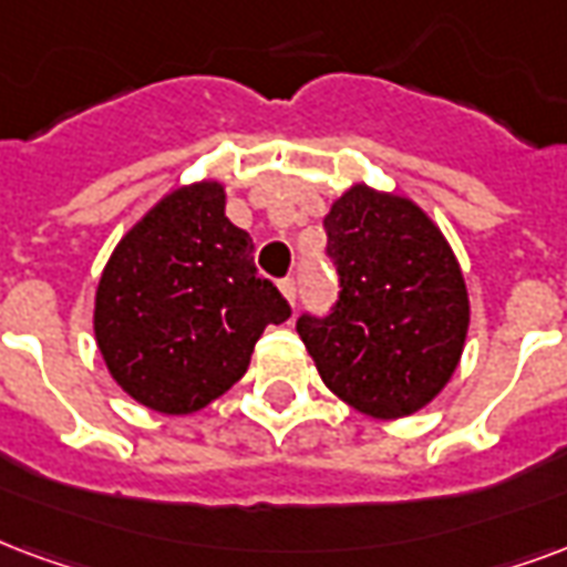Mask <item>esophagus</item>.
<instances>
[{"mask_svg":"<svg viewBox=\"0 0 567 567\" xmlns=\"http://www.w3.org/2000/svg\"><path fill=\"white\" fill-rule=\"evenodd\" d=\"M279 291H282L285 300H288V303L295 306V300H297V282H295V279H291V276H288V279H282V282H279Z\"/></svg>","mask_w":567,"mask_h":567,"instance_id":"1","label":"esophagus"}]
</instances>
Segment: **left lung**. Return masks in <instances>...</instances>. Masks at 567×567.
Instances as JSON below:
<instances>
[{
	"instance_id": "obj_1",
	"label": "left lung",
	"mask_w": 567,
	"mask_h": 567,
	"mask_svg": "<svg viewBox=\"0 0 567 567\" xmlns=\"http://www.w3.org/2000/svg\"><path fill=\"white\" fill-rule=\"evenodd\" d=\"M339 297L297 333L339 400L372 417L417 412L454 375L468 295L454 251L417 204L348 188L324 219Z\"/></svg>"
}]
</instances>
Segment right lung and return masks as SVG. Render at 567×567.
<instances>
[{
    "label": "right lung",
    "mask_w": 567,
    "mask_h": 567,
    "mask_svg": "<svg viewBox=\"0 0 567 567\" xmlns=\"http://www.w3.org/2000/svg\"><path fill=\"white\" fill-rule=\"evenodd\" d=\"M251 251L219 183L171 192L125 234L95 291V339L128 396L188 414L243 379L264 327L291 318Z\"/></svg>",
    "instance_id": "1"
}]
</instances>
